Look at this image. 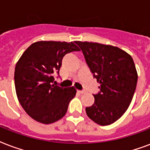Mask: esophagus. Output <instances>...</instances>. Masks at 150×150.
Segmentation results:
<instances>
[{
    "instance_id": "esophagus-1",
    "label": "esophagus",
    "mask_w": 150,
    "mask_h": 150,
    "mask_svg": "<svg viewBox=\"0 0 150 150\" xmlns=\"http://www.w3.org/2000/svg\"><path fill=\"white\" fill-rule=\"evenodd\" d=\"M78 93H80V94H83V93H85V91L84 90H78Z\"/></svg>"
}]
</instances>
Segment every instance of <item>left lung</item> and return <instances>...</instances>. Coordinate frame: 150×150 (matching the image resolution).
<instances>
[{"label":"left lung","mask_w":150,"mask_h":150,"mask_svg":"<svg viewBox=\"0 0 150 150\" xmlns=\"http://www.w3.org/2000/svg\"><path fill=\"white\" fill-rule=\"evenodd\" d=\"M100 83L94 104L86 108L88 117L99 125H110L128 108L135 91L138 74L132 57L120 48L97 42H75Z\"/></svg>","instance_id":"8db88e82"}]
</instances>
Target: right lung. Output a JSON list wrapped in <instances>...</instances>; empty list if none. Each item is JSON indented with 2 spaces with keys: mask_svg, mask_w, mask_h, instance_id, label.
I'll use <instances>...</instances> for the list:
<instances>
[{
  "mask_svg": "<svg viewBox=\"0 0 150 150\" xmlns=\"http://www.w3.org/2000/svg\"><path fill=\"white\" fill-rule=\"evenodd\" d=\"M80 51L74 42L41 41L27 48L15 68V86L20 105L34 120L50 124L67 112L75 98L73 87L53 84L54 73L59 74L67 53Z\"/></svg>",
  "mask_w": 150,
  "mask_h": 150,
  "instance_id": "1",
  "label": "right lung"
}]
</instances>
